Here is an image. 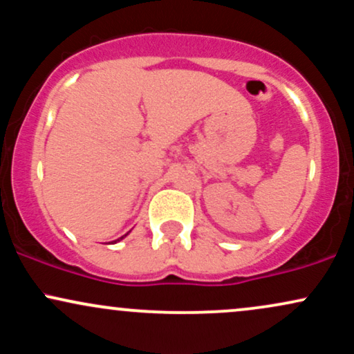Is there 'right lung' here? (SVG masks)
I'll use <instances>...</instances> for the list:
<instances>
[{
    "mask_svg": "<svg viewBox=\"0 0 354 354\" xmlns=\"http://www.w3.org/2000/svg\"><path fill=\"white\" fill-rule=\"evenodd\" d=\"M126 236H128V233H126V234H124V236H121V238H118V239H116V241H121V239H123V238H126ZM116 241H115V243H116Z\"/></svg>",
    "mask_w": 354,
    "mask_h": 354,
    "instance_id": "add662e5",
    "label": "right lung"
}]
</instances>
